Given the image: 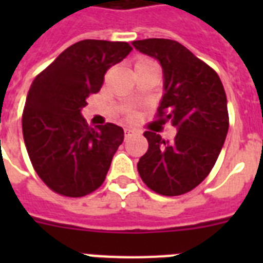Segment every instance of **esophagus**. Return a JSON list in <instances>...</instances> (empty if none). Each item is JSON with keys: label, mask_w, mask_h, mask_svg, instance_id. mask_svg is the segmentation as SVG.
<instances>
[{"label": "esophagus", "mask_w": 263, "mask_h": 263, "mask_svg": "<svg viewBox=\"0 0 263 263\" xmlns=\"http://www.w3.org/2000/svg\"><path fill=\"white\" fill-rule=\"evenodd\" d=\"M124 134H125V138H129V136H132V135H136V134H138V131L132 129V128H125V129H124Z\"/></svg>", "instance_id": "34e87169"}]
</instances>
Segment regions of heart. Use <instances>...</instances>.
Returning a JSON list of instances; mask_svg holds the SVG:
<instances>
[{
  "instance_id": "b5f03b06",
  "label": "heart",
  "mask_w": 263,
  "mask_h": 263,
  "mask_svg": "<svg viewBox=\"0 0 263 263\" xmlns=\"http://www.w3.org/2000/svg\"><path fill=\"white\" fill-rule=\"evenodd\" d=\"M147 61H150V60H146V59H139L138 61H136L135 65H139V64H144V63H147Z\"/></svg>"
}]
</instances>
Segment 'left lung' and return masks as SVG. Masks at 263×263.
<instances>
[{
	"mask_svg": "<svg viewBox=\"0 0 263 263\" xmlns=\"http://www.w3.org/2000/svg\"><path fill=\"white\" fill-rule=\"evenodd\" d=\"M132 46L160 63L164 94L158 120L177 129L172 142L144 132L148 150L138 172L157 194L181 195L206 179L224 146L229 127L224 86L208 64L176 41L150 38Z\"/></svg>",
	"mask_w": 263,
	"mask_h": 263,
	"instance_id": "obj_1",
	"label": "left lung"
}]
</instances>
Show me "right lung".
<instances>
[{
  "mask_svg": "<svg viewBox=\"0 0 263 263\" xmlns=\"http://www.w3.org/2000/svg\"><path fill=\"white\" fill-rule=\"evenodd\" d=\"M127 42L84 39L61 53L31 84L23 111V138L35 172L57 194L79 198L103 183L124 129L88 127L82 116L90 94L101 90Z\"/></svg>",
  "mask_w": 263,
  "mask_h": 263,
  "instance_id": "1",
  "label": "right lung"
}]
</instances>
